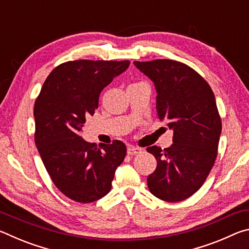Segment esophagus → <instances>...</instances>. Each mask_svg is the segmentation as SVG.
I'll list each match as a JSON object with an SVG mask.
<instances>
[{
    "mask_svg": "<svg viewBox=\"0 0 249 249\" xmlns=\"http://www.w3.org/2000/svg\"><path fill=\"white\" fill-rule=\"evenodd\" d=\"M142 151V149L141 148H137V147H135V146H128L127 147V154L128 155H136V154H138V153H141Z\"/></svg>",
    "mask_w": 249,
    "mask_h": 249,
    "instance_id": "34e87169",
    "label": "esophagus"
}]
</instances>
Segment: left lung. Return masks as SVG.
<instances>
[{
	"label": "left lung",
	"instance_id": "1",
	"mask_svg": "<svg viewBox=\"0 0 249 249\" xmlns=\"http://www.w3.org/2000/svg\"><path fill=\"white\" fill-rule=\"evenodd\" d=\"M154 82L158 119L174 132V144L151 146L157 168L147 178L158 199L179 202L199 190L215 162L222 123L208 82L190 67L170 59L134 61Z\"/></svg>",
	"mask_w": 249,
	"mask_h": 249
}]
</instances>
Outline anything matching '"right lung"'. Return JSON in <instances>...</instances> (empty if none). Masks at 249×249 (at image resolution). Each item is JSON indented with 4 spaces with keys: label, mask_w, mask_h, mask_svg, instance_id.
Returning a JSON list of instances; mask_svg holds the SVG:
<instances>
[{
    "label": "right lung",
    "mask_w": 249,
    "mask_h": 249,
    "mask_svg": "<svg viewBox=\"0 0 249 249\" xmlns=\"http://www.w3.org/2000/svg\"><path fill=\"white\" fill-rule=\"evenodd\" d=\"M130 62L75 60L54 68L34 107L35 142L54 185L69 199L90 203L111 191L126 156L121 141L98 146L80 133L98 108L99 96Z\"/></svg>",
    "instance_id": "add662e5"
}]
</instances>
